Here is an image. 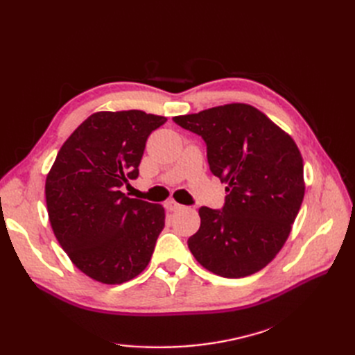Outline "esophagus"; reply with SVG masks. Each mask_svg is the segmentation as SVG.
I'll use <instances>...</instances> for the list:
<instances>
[{"label": "esophagus", "instance_id": "esophagus-1", "mask_svg": "<svg viewBox=\"0 0 355 355\" xmlns=\"http://www.w3.org/2000/svg\"><path fill=\"white\" fill-rule=\"evenodd\" d=\"M166 207L170 210V211H176V210H180L182 207V204H179V202H176L175 200H167L166 201Z\"/></svg>", "mask_w": 355, "mask_h": 355}]
</instances>
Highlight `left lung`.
<instances>
[{
  "mask_svg": "<svg viewBox=\"0 0 355 355\" xmlns=\"http://www.w3.org/2000/svg\"><path fill=\"white\" fill-rule=\"evenodd\" d=\"M207 145L211 173L227 185L222 210L201 207L188 247L200 265L225 278L261 271L282 250L305 194L295 141L263 112L228 103L173 116Z\"/></svg>",
  "mask_w": 355,
  "mask_h": 355,
  "instance_id": "1",
  "label": "left lung"
}]
</instances>
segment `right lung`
<instances>
[{"instance_id":"add662e5","label":"right lung","mask_w":355,"mask_h":355,"mask_svg":"<svg viewBox=\"0 0 355 355\" xmlns=\"http://www.w3.org/2000/svg\"><path fill=\"white\" fill-rule=\"evenodd\" d=\"M167 121L144 111L92 114L62 145L46 179L51 230L81 272L103 284L132 280L148 266L166 213L128 198L146 139Z\"/></svg>"}]
</instances>
